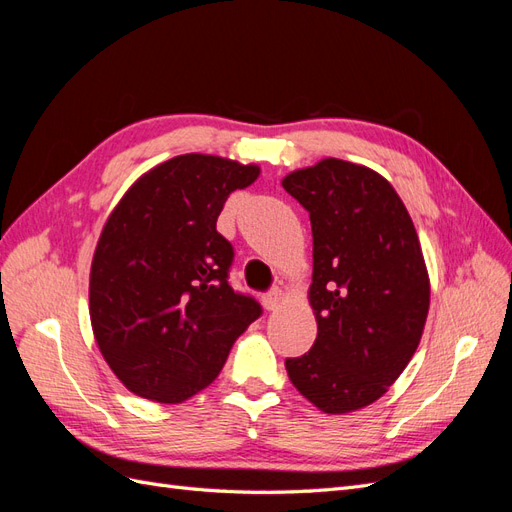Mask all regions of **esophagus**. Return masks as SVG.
Returning <instances> with one entry per match:
<instances>
[{
	"label": "esophagus",
	"mask_w": 512,
	"mask_h": 512,
	"mask_svg": "<svg viewBox=\"0 0 512 512\" xmlns=\"http://www.w3.org/2000/svg\"><path fill=\"white\" fill-rule=\"evenodd\" d=\"M282 301H284L282 290H277V288H273V290L262 294V305H265V307L269 309V312H275V309L282 305Z\"/></svg>",
	"instance_id": "esophagus-1"
}]
</instances>
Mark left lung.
<instances>
[{"label":"left lung","instance_id":"obj_1","mask_svg":"<svg viewBox=\"0 0 512 512\" xmlns=\"http://www.w3.org/2000/svg\"><path fill=\"white\" fill-rule=\"evenodd\" d=\"M284 190L309 213L314 346L286 371L327 414L380 399L410 363L429 312L421 243L393 185L367 166L327 158L290 173Z\"/></svg>","mask_w":512,"mask_h":512}]
</instances>
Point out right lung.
<instances>
[{"label": "right lung", "instance_id": "right-lung-1", "mask_svg": "<svg viewBox=\"0 0 512 512\" xmlns=\"http://www.w3.org/2000/svg\"><path fill=\"white\" fill-rule=\"evenodd\" d=\"M254 164L185 153L151 168L108 215L89 275L98 348L134 395L181 404L218 378L262 314L228 282L235 250L215 222Z\"/></svg>", "mask_w": 512, "mask_h": 512}]
</instances>
